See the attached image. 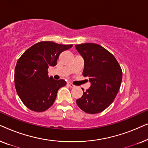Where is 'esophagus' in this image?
<instances>
[{
    "label": "esophagus",
    "mask_w": 148,
    "mask_h": 148,
    "mask_svg": "<svg viewBox=\"0 0 148 148\" xmlns=\"http://www.w3.org/2000/svg\"><path fill=\"white\" fill-rule=\"evenodd\" d=\"M67 84L69 86L71 87V88H74V87H75V86L74 84H73L72 83H71V82H67Z\"/></svg>",
    "instance_id": "34e87169"
}]
</instances>
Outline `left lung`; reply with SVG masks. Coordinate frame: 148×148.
<instances>
[{
	"instance_id": "obj_1",
	"label": "left lung",
	"mask_w": 148,
	"mask_h": 148,
	"mask_svg": "<svg viewBox=\"0 0 148 148\" xmlns=\"http://www.w3.org/2000/svg\"><path fill=\"white\" fill-rule=\"evenodd\" d=\"M75 48L84 60L83 75L91 83L90 88L76 100L77 104L88 114L102 112L116 98L122 82V69L114 56L99 44H77Z\"/></svg>"
}]
</instances>
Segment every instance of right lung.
I'll return each mask as SVG.
<instances>
[{
    "instance_id": "obj_1",
    "label": "right lung",
    "mask_w": 148,
    "mask_h": 148,
    "mask_svg": "<svg viewBox=\"0 0 148 148\" xmlns=\"http://www.w3.org/2000/svg\"><path fill=\"white\" fill-rule=\"evenodd\" d=\"M72 46L40 42L28 48L18 59L15 69V89L27 108L43 112L54 104L58 90L66 82L48 76V69L55 66L60 54Z\"/></svg>"
}]
</instances>
